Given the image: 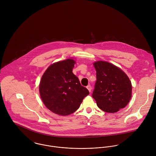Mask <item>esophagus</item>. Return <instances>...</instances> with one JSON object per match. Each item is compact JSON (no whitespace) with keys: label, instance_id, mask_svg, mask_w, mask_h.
<instances>
[{"label":"esophagus","instance_id":"esophagus-1","mask_svg":"<svg viewBox=\"0 0 156 156\" xmlns=\"http://www.w3.org/2000/svg\"><path fill=\"white\" fill-rule=\"evenodd\" d=\"M87 88L88 89V90H89V92H90V91H91V87H90V85H88V86L87 87Z\"/></svg>","mask_w":156,"mask_h":156}]
</instances>
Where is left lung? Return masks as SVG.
I'll list each match as a JSON object with an SVG mask.
<instances>
[{"mask_svg":"<svg viewBox=\"0 0 156 156\" xmlns=\"http://www.w3.org/2000/svg\"><path fill=\"white\" fill-rule=\"evenodd\" d=\"M97 80L92 97L103 111L115 113L126 107L132 97V83L120 68L108 62L94 64Z\"/></svg>","mask_w":156,"mask_h":156,"instance_id":"obj_1","label":"left lung"}]
</instances>
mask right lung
<instances>
[{
    "label": "right lung",
    "mask_w": 156,
    "mask_h": 156,
    "mask_svg": "<svg viewBox=\"0 0 156 156\" xmlns=\"http://www.w3.org/2000/svg\"><path fill=\"white\" fill-rule=\"evenodd\" d=\"M75 61L71 59L51 65L40 84V93L45 106L58 115L66 116L79 109L89 90L81 85L73 73Z\"/></svg>",
    "instance_id": "add662e5"
}]
</instances>
